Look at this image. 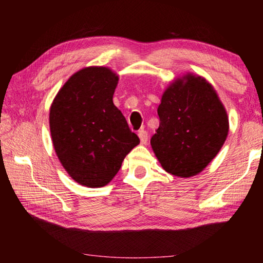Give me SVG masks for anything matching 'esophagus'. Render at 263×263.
Returning <instances> with one entry per match:
<instances>
[{
  "label": "esophagus",
  "instance_id": "1",
  "mask_svg": "<svg viewBox=\"0 0 263 263\" xmlns=\"http://www.w3.org/2000/svg\"><path fill=\"white\" fill-rule=\"evenodd\" d=\"M138 137H139L140 142H141L142 145H145L146 142H147L148 135H147V132H146L145 130H140L139 132H138Z\"/></svg>",
  "mask_w": 263,
  "mask_h": 263
}]
</instances>
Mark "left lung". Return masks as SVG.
<instances>
[{
    "instance_id": "obj_1",
    "label": "left lung",
    "mask_w": 263,
    "mask_h": 263,
    "mask_svg": "<svg viewBox=\"0 0 263 263\" xmlns=\"http://www.w3.org/2000/svg\"><path fill=\"white\" fill-rule=\"evenodd\" d=\"M158 115L160 125L151 145L164 171L179 177L199 174L229 135V116L215 88L193 73L171 82Z\"/></svg>"
}]
</instances>
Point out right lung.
<instances>
[{"instance_id": "obj_1", "label": "right lung", "mask_w": 263, "mask_h": 263, "mask_svg": "<svg viewBox=\"0 0 263 263\" xmlns=\"http://www.w3.org/2000/svg\"><path fill=\"white\" fill-rule=\"evenodd\" d=\"M118 75L104 66L74 73L50 108V131L55 154L77 183L101 188L139 144L112 97Z\"/></svg>"}]
</instances>
